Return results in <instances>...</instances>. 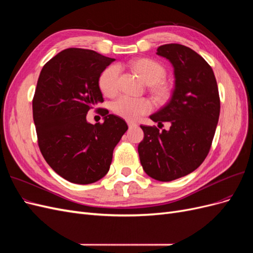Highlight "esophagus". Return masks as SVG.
<instances>
[{
    "label": "esophagus",
    "mask_w": 253,
    "mask_h": 253,
    "mask_svg": "<svg viewBox=\"0 0 253 253\" xmlns=\"http://www.w3.org/2000/svg\"><path fill=\"white\" fill-rule=\"evenodd\" d=\"M127 126H128V127H129V128L137 126V125L135 124V122H132V121H128V122H127Z\"/></svg>",
    "instance_id": "esophagus-1"
}]
</instances>
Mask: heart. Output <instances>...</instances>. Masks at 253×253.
I'll list each match as a JSON object with an SVG mask.
<instances>
[{"label": "heart", "instance_id": "heart-1", "mask_svg": "<svg viewBox=\"0 0 253 253\" xmlns=\"http://www.w3.org/2000/svg\"><path fill=\"white\" fill-rule=\"evenodd\" d=\"M134 71L140 76V78L152 85V93L158 99L164 100L169 94V87L164 79L166 77V68L152 59H139L133 63ZM120 66L112 64L102 71L99 76L98 84L103 95L114 97L119 90ZM113 111L121 118L126 120H136L141 115L149 113L152 110V103L145 98H133L121 96L113 103Z\"/></svg>", "mask_w": 253, "mask_h": 253}]
</instances>
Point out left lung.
<instances>
[{"label":"left lung","instance_id":"left-lung-1","mask_svg":"<svg viewBox=\"0 0 253 253\" xmlns=\"http://www.w3.org/2000/svg\"><path fill=\"white\" fill-rule=\"evenodd\" d=\"M174 67L175 87L163 109L150 118L170 128L140 126V163L150 177L171 181L196 170L208 155L219 117L220 101L215 76L207 61L185 45L165 44L157 48Z\"/></svg>","mask_w":253,"mask_h":253}]
</instances>
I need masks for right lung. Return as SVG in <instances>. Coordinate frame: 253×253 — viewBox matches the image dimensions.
<instances>
[{
	"mask_svg": "<svg viewBox=\"0 0 253 253\" xmlns=\"http://www.w3.org/2000/svg\"><path fill=\"white\" fill-rule=\"evenodd\" d=\"M114 60L90 49L67 48L43 66L38 79L33 99L38 144L51 169L78 185L105 176L114 148L127 129L113 114H103V124L86 121L87 112L103 102L98 79Z\"/></svg>",
	"mask_w": 253,
	"mask_h": 253,
	"instance_id": "right-lung-1",
	"label": "right lung"
}]
</instances>
